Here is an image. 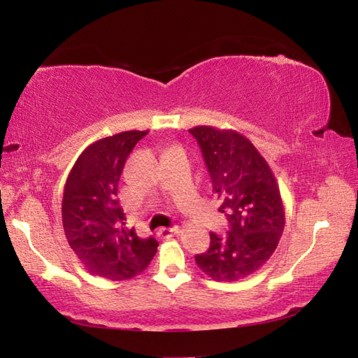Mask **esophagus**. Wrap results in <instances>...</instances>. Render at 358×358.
<instances>
[{
  "label": "esophagus",
  "mask_w": 358,
  "mask_h": 358,
  "mask_svg": "<svg viewBox=\"0 0 358 358\" xmlns=\"http://www.w3.org/2000/svg\"><path fill=\"white\" fill-rule=\"evenodd\" d=\"M178 227L173 226V227H161L159 230H157V237L159 238H171V237H175V235L178 234Z\"/></svg>",
  "instance_id": "esophagus-1"
}]
</instances>
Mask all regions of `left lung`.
Masks as SVG:
<instances>
[{"label": "left lung", "mask_w": 358, "mask_h": 358, "mask_svg": "<svg viewBox=\"0 0 358 358\" xmlns=\"http://www.w3.org/2000/svg\"><path fill=\"white\" fill-rule=\"evenodd\" d=\"M202 150L226 235L210 232V248L196 256L199 268L215 281H238L257 271L275 252L284 229L280 187L266 161L235 131L196 126L189 129Z\"/></svg>", "instance_id": "8db88e82"}]
</instances>
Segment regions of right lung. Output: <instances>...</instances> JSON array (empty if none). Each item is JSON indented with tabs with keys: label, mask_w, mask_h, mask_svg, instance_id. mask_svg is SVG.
Returning a JSON list of instances; mask_svg holds the SVG:
<instances>
[{
	"label": "right lung",
	"mask_w": 358,
	"mask_h": 358,
	"mask_svg": "<svg viewBox=\"0 0 358 358\" xmlns=\"http://www.w3.org/2000/svg\"><path fill=\"white\" fill-rule=\"evenodd\" d=\"M148 131H124L85 148L63 194V227L71 250L90 273L112 281L131 280L156 254L153 237L126 229L118 201L120 178L132 148Z\"/></svg>",
	"instance_id": "add662e5"
}]
</instances>
